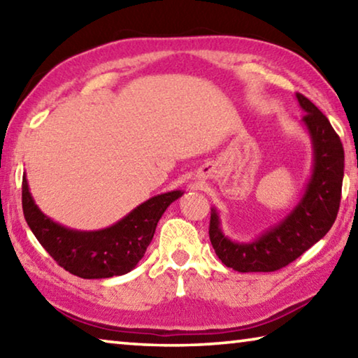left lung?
Here are the masks:
<instances>
[{"label": "left lung", "instance_id": "obj_1", "mask_svg": "<svg viewBox=\"0 0 358 358\" xmlns=\"http://www.w3.org/2000/svg\"><path fill=\"white\" fill-rule=\"evenodd\" d=\"M296 101L306 115L301 126L313 148V169L303 196L289 213L250 241L229 238L221 227L216 207L211 208L210 241L216 256L235 271H275L300 257L317 243L336 220L344 177V150L329 118L296 93Z\"/></svg>", "mask_w": 358, "mask_h": 358}]
</instances>
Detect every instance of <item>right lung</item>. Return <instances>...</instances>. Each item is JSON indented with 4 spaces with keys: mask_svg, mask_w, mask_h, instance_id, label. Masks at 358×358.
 <instances>
[{
    "mask_svg": "<svg viewBox=\"0 0 358 358\" xmlns=\"http://www.w3.org/2000/svg\"><path fill=\"white\" fill-rule=\"evenodd\" d=\"M181 196L180 189L157 194L112 226L77 230L42 213L29 192L27 173L22 181L23 215L34 237L58 265L83 280L120 276L134 270L153 240L161 216Z\"/></svg>",
    "mask_w": 358,
    "mask_h": 358,
    "instance_id": "add662e5",
    "label": "right lung"
}]
</instances>
